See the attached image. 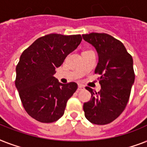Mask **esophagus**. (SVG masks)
<instances>
[{"label": "esophagus", "mask_w": 147, "mask_h": 147, "mask_svg": "<svg viewBox=\"0 0 147 147\" xmlns=\"http://www.w3.org/2000/svg\"><path fill=\"white\" fill-rule=\"evenodd\" d=\"M85 89V87L82 85H78V91H82V90Z\"/></svg>", "instance_id": "34e87169"}]
</instances>
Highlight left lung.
I'll use <instances>...</instances> for the list:
<instances>
[{
    "label": "left lung",
    "instance_id": "left-lung-1",
    "mask_svg": "<svg viewBox=\"0 0 147 147\" xmlns=\"http://www.w3.org/2000/svg\"><path fill=\"white\" fill-rule=\"evenodd\" d=\"M83 39L96 49L98 63L94 72L100 75V91L89 87V101L84 103L85 116L91 123L105 125L118 117L127 105L135 74L133 58L121 41L107 33L83 34Z\"/></svg>",
    "mask_w": 147,
    "mask_h": 147
}]
</instances>
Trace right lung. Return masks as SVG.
Here are the masks:
<instances>
[{
	"label": "right lung",
	"mask_w": 147,
	"mask_h": 147,
	"mask_svg": "<svg viewBox=\"0 0 147 147\" xmlns=\"http://www.w3.org/2000/svg\"><path fill=\"white\" fill-rule=\"evenodd\" d=\"M80 34L51 33L40 37L23 52L16 67L15 85L26 113L41 123H53L64 114L78 85L60 83L55 69L82 42Z\"/></svg>",
	"instance_id": "1"
}]
</instances>
